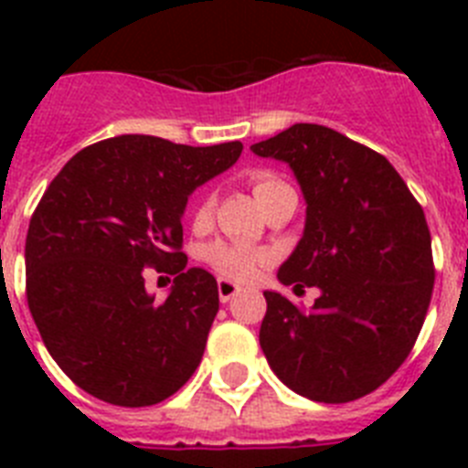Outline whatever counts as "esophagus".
Returning <instances> with one entry per match:
<instances>
[{"instance_id": "obj_1", "label": "esophagus", "mask_w": 468, "mask_h": 468, "mask_svg": "<svg viewBox=\"0 0 468 468\" xmlns=\"http://www.w3.org/2000/svg\"><path fill=\"white\" fill-rule=\"evenodd\" d=\"M239 291H241V285L234 283V281L218 279V295H220L222 302H229L231 297L239 295Z\"/></svg>"}]
</instances>
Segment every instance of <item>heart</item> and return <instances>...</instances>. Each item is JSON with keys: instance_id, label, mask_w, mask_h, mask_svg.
<instances>
[{"instance_id": "obj_1", "label": "heart", "mask_w": 468, "mask_h": 468, "mask_svg": "<svg viewBox=\"0 0 468 468\" xmlns=\"http://www.w3.org/2000/svg\"><path fill=\"white\" fill-rule=\"evenodd\" d=\"M288 185L283 180H279L271 173H258L253 176V194L258 198V204L267 201L270 197H274L276 192L285 189ZM210 213V201H201L197 206V220H204ZM206 260L213 264L215 270L225 276H234V279H248L258 271V267L262 264V255L255 253V250H248L243 246H229V243H213L206 250Z\"/></svg>"}]
</instances>
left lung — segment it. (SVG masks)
<instances>
[{"label": "left lung", "mask_w": 468, "mask_h": 468, "mask_svg": "<svg viewBox=\"0 0 468 468\" xmlns=\"http://www.w3.org/2000/svg\"><path fill=\"white\" fill-rule=\"evenodd\" d=\"M288 164L307 218L279 281L318 288L302 312L264 291L260 346L276 378L318 403H349L387 382L408 358L433 291L431 234L396 168L318 123H295L250 144Z\"/></svg>", "instance_id": "1"}]
</instances>
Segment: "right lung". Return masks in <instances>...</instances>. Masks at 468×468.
<instances>
[{
	"label": "right lung",
	"instance_id": "right-lung-1",
	"mask_svg": "<svg viewBox=\"0 0 468 468\" xmlns=\"http://www.w3.org/2000/svg\"><path fill=\"white\" fill-rule=\"evenodd\" d=\"M241 150L239 140L189 147L117 135L53 177L25 241L27 304L53 361L86 394L143 408L194 375L220 297L213 274L185 270L183 215L189 194ZM144 266L176 274L166 301L144 291Z\"/></svg>",
	"mask_w": 468,
	"mask_h": 468
}]
</instances>
